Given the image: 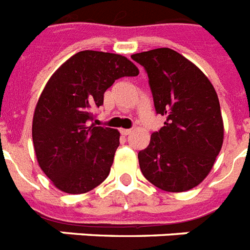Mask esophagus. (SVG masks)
Here are the masks:
<instances>
[{
    "mask_svg": "<svg viewBox=\"0 0 250 250\" xmlns=\"http://www.w3.org/2000/svg\"><path fill=\"white\" fill-rule=\"evenodd\" d=\"M120 133H121V134H123L124 137H126V135L130 134L131 130H130V129H121V130H120Z\"/></svg>",
    "mask_w": 250,
    "mask_h": 250,
    "instance_id": "1",
    "label": "esophagus"
}]
</instances>
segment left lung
<instances>
[{
	"label": "left lung",
	"instance_id": "left-lung-1",
	"mask_svg": "<svg viewBox=\"0 0 250 250\" xmlns=\"http://www.w3.org/2000/svg\"><path fill=\"white\" fill-rule=\"evenodd\" d=\"M148 76L157 115L167 120L138 153L153 186L183 192L204 181L223 143L218 95L207 76L174 50L161 47L131 55Z\"/></svg>",
	"mask_w": 250,
	"mask_h": 250
}]
</instances>
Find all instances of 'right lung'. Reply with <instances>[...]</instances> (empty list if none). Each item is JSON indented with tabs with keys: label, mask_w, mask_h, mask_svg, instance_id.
Segmentation results:
<instances>
[{
	"label": "right lung",
	"mask_w": 250,
	"mask_h": 250,
	"mask_svg": "<svg viewBox=\"0 0 250 250\" xmlns=\"http://www.w3.org/2000/svg\"><path fill=\"white\" fill-rule=\"evenodd\" d=\"M138 73L123 55L85 50L50 77L36 105L32 138L40 167L57 188L85 193L108 177L120 133L90 125L93 111L116 80Z\"/></svg>",
	"instance_id": "1"
}]
</instances>
